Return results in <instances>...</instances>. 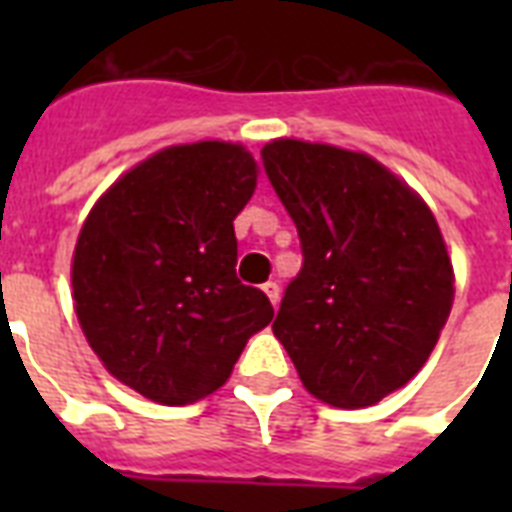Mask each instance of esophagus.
<instances>
[{
  "mask_svg": "<svg viewBox=\"0 0 512 512\" xmlns=\"http://www.w3.org/2000/svg\"><path fill=\"white\" fill-rule=\"evenodd\" d=\"M263 292H265V297L271 300L273 308H276V305H279V297H281L279 284H276V281H268V284H263Z\"/></svg>",
  "mask_w": 512,
  "mask_h": 512,
  "instance_id": "34e87169",
  "label": "esophagus"
}]
</instances>
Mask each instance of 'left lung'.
I'll return each instance as SVG.
<instances>
[{
  "label": "left lung",
  "mask_w": 512,
  "mask_h": 512,
  "mask_svg": "<svg viewBox=\"0 0 512 512\" xmlns=\"http://www.w3.org/2000/svg\"><path fill=\"white\" fill-rule=\"evenodd\" d=\"M263 164L305 257L273 335L311 396L337 409L377 404L425 366L452 311L436 217L364 151L276 138Z\"/></svg>",
  "instance_id": "obj_1"
}]
</instances>
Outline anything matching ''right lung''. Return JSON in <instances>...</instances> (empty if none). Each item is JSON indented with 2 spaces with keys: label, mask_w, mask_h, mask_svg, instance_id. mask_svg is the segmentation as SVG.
<instances>
[{
  "label": "right lung",
  "mask_w": 512,
  "mask_h": 512,
  "mask_svg": "<svg viewBox=\"0 0 512 512\" xmlns=\"http://www.w3.org/2000/svg\"><path fill=\"white\" fill-rule=\"evenodd\" d=\"M255 156L231 140L156 151L100 193L71 257V297L108 374L148 401L215 393L268 297L236 279L233 220L257 188Z\"/></svg>",
  "instance_id": "right-lung-1"
}]
</instances>
